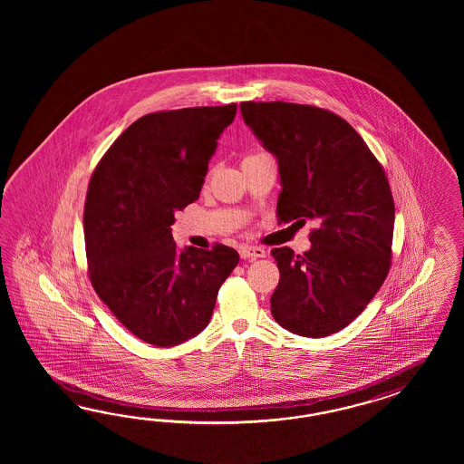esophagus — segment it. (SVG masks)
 <instances>
[{"label":"esophagus","mask_w":464,"mask_h":464,"mask_svg":"<svg viewBox=\"0 0 464 464\" xmlns=\"http://www.w3.org/2000/svg\"><path fill=\"white\" fill-rule=\"evenodd\" d=\"M239 255H241V258H262V256H266L267 252L264 250V248H260V246H241L239 248Z\"/></svg>","instance_id":"1"}]
</instances>
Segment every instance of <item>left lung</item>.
I'll return each mask as SVG.
<instances>
[{"instance_id":"1","label":"left lung","mask_w":464,"mask_h":464,"mask_svg":"<svg viewBox=\"0 0 464 464\" xmlns=\"http://www.w3.org/2000/svg\"><path fill=\"white\" fill-rule=\"evenodd\" d=\"M239 111L277 161L279 219L316 226L308 252H270L281 272L272 316L301 337L332 335L361 314L388 276L394 204L386 175L334 112L287 102H243Z\"/></svg>"}]
</instances>
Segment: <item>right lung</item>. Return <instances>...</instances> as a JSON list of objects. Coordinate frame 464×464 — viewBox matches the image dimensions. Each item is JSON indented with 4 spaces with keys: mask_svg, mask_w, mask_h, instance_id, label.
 I'll return each instance as SVG.
<instances>
[{
    "mask_svg": "<svg viewBox=\"0 0 464 464\" xmlns=\"http://www.w3.org/2000/svg\"><path fill=\"white\" fill-rule=\"evenodd\" d=\"M237 103L148 113L113 142L84 202L90 281L130 334L156 347L198 335L237 250L177 248L175 212L198 198Z\"/></svg>",
    "mask_w": 464,
    "mask_h": 464,
    "instance_id": "obj_1",
    "label": "right lung"
}]
</instances>
